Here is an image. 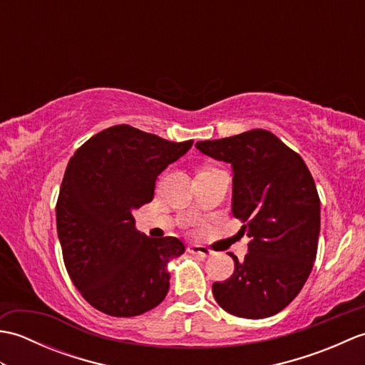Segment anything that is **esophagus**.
Wrapping results in <instances>:
<instances>
[{
    "mask_svg": "<svg viewBox=\"0 0 365 365\" xmlns=\"http://www.w3.org/2000/svg\"><path fill=\"white\" fill-rule=\"evenodd\" d=\"M188 251L191 254H196V255H200V257H207V255H210L212 251L208 250V247H205L204 245H197V243H192L188 246Z\"/></svg>",
    "mask_w": 365,
    "mask_h": 365,
    "instance_id": "34e87169",
    "label": "esophagus"
}]
</instances>
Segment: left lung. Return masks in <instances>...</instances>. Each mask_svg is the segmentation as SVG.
I'll return each instance as SVG.
<instances>
[{
    "label": "left lung",
    "instance_id": "obj_1",
    "mask_svg": "<svg viewBox=\"0 0 365 365\" xmlns=\"http://www.w3.org/2000/svg\"><path fill=\"white\" fill-rule=\"evenodd\" d=\"M207 157L229 163L234 173L232 213L246 222V257L213 284L224 311L243 319L281 312L311 274L320 235V199L306 163L268 130L199 141Z\"/></svg>",
    "mask_w": 365,
    "mask_h": 365
}]
</instances>
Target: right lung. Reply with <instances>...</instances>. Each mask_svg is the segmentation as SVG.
<instances>
[{
	"mask_svg": "<svg viewBox=\"0 0 365 365\" xmlns=\"http://www.w3.org/2000/svg\"><path fill=\"white\" fill-rule=\"evenodd\" d=\"M191 145V139L174 143L120 123L88 139L68 161L58 237L68 276L98 311L135 317L166 298L168 265L185 245L139 232L133 212L150 202L158 175Z\"/></svg>",
	"mask_w": 365,
	"mask_h": 365,
	"instance_id": "obj_1",
	"label": "right lung"
}]
</instances>
